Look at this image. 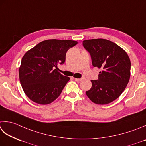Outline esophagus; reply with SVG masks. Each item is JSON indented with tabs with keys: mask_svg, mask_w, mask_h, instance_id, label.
I'll return each mask as SVG.
<instances>
[{
	"mask_svg": "<svg viewBox=\"0 0 146 146\" xmlns=\"http://www.w3.org/2000/svg\"><path fill=\"white\" fill-rule=\"evenodd\" d=\"M74 79H75L76 82H80L81 80H82V78H74Z\"/></svg>",
	"mask_w": 146,
	"mask_h": 146,
	"instance_id": "1",
	"label": "esophagus"
}]
</instances>
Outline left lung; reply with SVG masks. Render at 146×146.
Segmentation results:
<instances>
[{
    "instance_id": "8db88e82",
    "label": "left lung",
    "mask_w": 146,
    "mask_h": 146,
    "mask_svg": "<svg viewBox=\"0 0 146 146\" xmlns=\"http://www.w3.org/2000/svg\"><path fill=\"white\" fill-rule=\"evenodd\" d=\"M83 45L90 54L93 66L102 70L98 80H91L92 87L86 91L87 96L96 104H109L119 98L129 82V57L121 47L108 40H86Z\"/></svg>"
}]
</instances>
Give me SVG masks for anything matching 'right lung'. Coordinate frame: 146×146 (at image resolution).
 Returning a JSON list of instances; mask_svg holds the SVG:
<instances>
[{
	"mask_svg": "<svg viewBox=\"0 0 146 146\" xmlns=\"http://www.w3.org/2000/svg\"><path fill=\"white\" fill-rule=\"evenodd\" d=\"M77 44L76 41L70 40H47L25 54L19 76L23 90L28 98L45 105L58 98L70 78L59 72L58 64L64 63L67 51Z\"/></svg>",
	"mask_w": 146,
	"mask_h": 146,
	"instance_id": "obj_1",
	"label": "right lung"
}]
</instances>
